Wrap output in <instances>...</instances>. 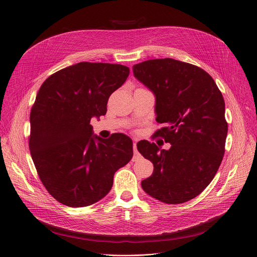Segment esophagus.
<instances>
[{
    "label": "esophagus",
    "mask_w": 257,
    "mask_h": 257,
    "mask_svg": "<svg viewBox=\"0 0 257 257\" xmlns=\"http://www.w3.org/2000/svg\"><path fill=\"white\" fill-rule=\"evenodd\" d=\"M133 151H135V158H133V161H136L140 158V154H139L138 149H137V142L135 143V145H133Z\"/></svg>",
    "instance_id": "esophagus-1"
}]
</instances>
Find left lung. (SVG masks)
Returning a JSON list of instances; mask_svg holds the SVG:
<instances>
[{"label":"left lung","mask_w":257,"mask_h":257,"mask_svg":"<svg viewBox=\"0 0 257 257\" xmlns=\"http://www.w3.org/2000/svg\"><path fill=\"white\" fill-rule=\"evenodd\" d=\"M133 75L154 94L156 131L168 150L148 141L137 147L153 164L143 190L166 204H183L215 176L228 133L225 102L214 80L202 68L173 59L149 60L132 67Z\"/></svg>","instance_id":"8db88e82"}]
</instances>
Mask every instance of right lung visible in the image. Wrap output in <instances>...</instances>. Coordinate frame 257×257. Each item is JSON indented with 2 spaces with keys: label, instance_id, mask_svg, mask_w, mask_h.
<instances>
[{
  "label": "right lung",
  "instance_id": "1",
  "mask_svg": "<svg viewBox=\"0 0 257 257\" xmlns=\"http://www.w3.org/2000/svg\"><path fill=\"white\" fill-rule=\"evenodd\" d=\"M128 75L126 66L81 62L42 84L30 112L29 149L43 185L58 202L73 208L98 202L132 159L129 137L102 139L90 125L106 114L109 96Z\"/></svg>",
  "mask_w": 257,
  "mask_h": 257
}]
</instances>
